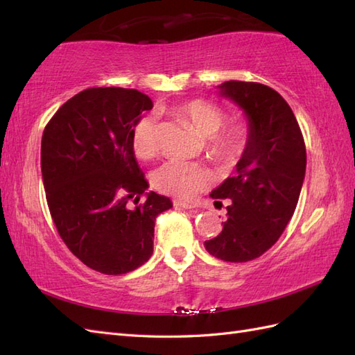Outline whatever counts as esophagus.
Masks as SVG:
<instances>
[{
  "label": "esophagus",
  "mask_w": 355,
  "mask_h": 355,
  "mask_svg": "<svg viewBox=\"0 0 355 355\" xmlns=\"http://www.w3.org/2000/svg\"><path fill=\"white\" fill-rule=\"evenodd\" d=\"M173 206L175 207H182V209H193L195 205L189 201H182V200H175L173 201Z\"/></svg>",
  "instance_id": "1"
}]
</instances>
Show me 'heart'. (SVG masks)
I'll return each instance as SVG.
<instances>
[{
  "instance_id": "heart-1",
  "label": "heart",
  "mask_w": 355,
  "mask_h": 355,
  "mask_svg": "<svg viewBox=\"0 0 355 355\" xmlns=\"http://www.w3.org/2000/svg\"><path fill=\"white\" fill-rule=\"evenodd\" d=\"M177 114L189 122L202 137L210 158L218 164H232L243 155L250 137L248 126L243 120L224 122L225 111L215 102L193 99L180 105ZM131 146L141 160L154 158L160 150L158 125L154 116H143L131 130ZM210 182L207 171L198 163L171 160L153 173V184L157 191L178 198H192L206 189Z\"/></svg>"
}]
</instances>
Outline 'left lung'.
Wrapping results in <instances>:
<instances>
[{"mask_svg":"<svg viewBox=\"0 0 355 355\" xmlns=\"http://www.w3.org/2000/svg\"><path fill=\"white\" fill-rule=\"evenodd\" d=\"M221 94L245 111L250 137L235 177L210 193L227 205L223 230L205 243L225 262L259 258L281 238L297 206L305 178L302 131L284 97L259 82H224Z\"/></svg>","mask_w":355,"mask_h":355,"instance_id":"left-lung-1","label":"left lung"}]
</instances>
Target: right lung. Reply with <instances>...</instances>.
Listing matches in <instances>:
<instances>
[{
  "mask_svg": "<svg viewBox=\"0 0 355 355\" xmlns=\"http://www.w3.org/2000/svg\"><path fill=\"white\" fill-rule=\"evenodd\" d=\"M153 101L137 89L87 88L45 125L41 171L59 236L78 259L103 275H125L154 250L155 218L172 207L146 192L131 130ZM143 194L146 200L139 205ZM134 202L139 206L130 207Z\"/></svg>",
  "mask_w": 355,
  "mask_h": 355,
  "instance_id": "add662e5",
  "label": "right lung"
}]
</instances>
